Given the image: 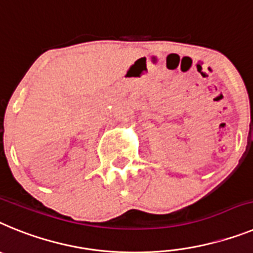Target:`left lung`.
<instances>
[{"instance_id":"1","label":"left lung","mask_w":253,"mask_h":253,"mask_svg":"<svg viewBox=\"0 0 253 253\" xmlns=\"http://www.w3.org/2000/svg\"><path fill=\"white\" fill-rule=\"evenodd\" d=\"M253 131V117H251V124H250V135L252 133Z\"/></svg>"}]
</instances>
